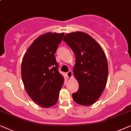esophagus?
<instances>
[{
    "label": "esophagus",
    "mask_w": 131,
    "mask_h": 131,
    "mask_svg": "<svg viewBox=\"0 0 131 131\" xmlns=\"http://www.w3.org/2000/svg\"><path fill=\"white\" fill-rule=\"evenodd\" d=\"M67 75L68 78H72L73 77V74H72V72L71 71H69L68 72H67Z\"/></svg>",
    "instance_id": "obj_1"
}]
</instances>
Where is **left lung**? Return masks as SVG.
I'll use <instances>...</instances> for the list:
<instances>
[{"label":"left lung","instance_id":"8db88e82","mask_svg":"<svg viewBox=\"0 0 131 131\" xmlns=\"http://www.w3.org/2000/svg\"><path fill=\"white\" fill-rule=\"evenodd\" d=\"M63 41L75 55L73 72L79 88L72 94V98L80 105H91L99 98L107 84L108 68L105 54L93 38L84 32L68 34Z\"/></svg>","mask_w":131,"mask_h":131}]
</instances>
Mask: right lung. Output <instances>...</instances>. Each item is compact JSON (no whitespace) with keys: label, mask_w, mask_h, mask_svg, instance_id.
I'll list each match as a JSON object with an SVG mask.
<instances>
[{"label":"right lung","mask_w":131,"mask_h":131,"mask_svg":"<svg viewBox=\"0 0 131 131\" xmlns=\"http://www.w3.org/2000/svg\"><path fill=\"white\" fill-rule=\"evenodd\" d=\"M64 33L48 32L38 37L24 54L21 77L24 88L34 102L49 108L58 101L64 78L58 71L54 54Z\"/></svg>","instance_id":"add662e5"}]
</instances>
